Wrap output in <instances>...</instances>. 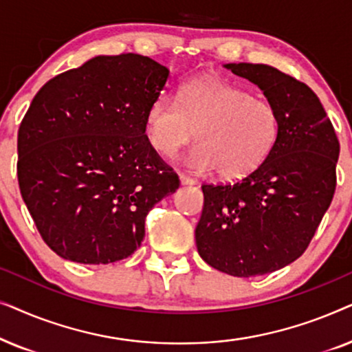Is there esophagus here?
Wrapping results in <instances>:
<instances>
[{
    "label": "esophagus",
    "mask_w": 352,
    "mask_h": 352,
    "mask_svg": "<svg viewBox=\"0 0 352 352\" xmlns=\"http://www.w3.org/2000/svg\"><path fill=\"white\" fill-rule=\"evenodd\" d=\"M179 181H181L182 186H194L195 184V181L192 179V177L182 175V173H179Z\"/></svg>",
    "instance_id": "esophagus-1"
}]
</instances>
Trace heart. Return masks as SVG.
Instances as JSON below:
<instances>
[{
    "mask_svg": "<svg viewBox=\"0 0 352 352\" xmlns=\"http://www.w3.org/2000/svg\"><path fill=\"white\" fill-rule=\"evenodd\" d=\"M144 128L148 146L162 157H173L195 136L199 144L187 155V165L197 173L216 170L229 181L258 170L280 134L278 113L269 100L214 76L182 85L177 100L157 96Z\"/></svg>",
    "mask_w": 352,
    "mask_h": 352,
    "instance_id": "heart-1",
    "label": "heart"
}]
</instances>
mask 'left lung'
Masks as SVG:
<instances>
[{
    "label": "left lung",
    "instance_id": "left-lung-1",
    "mask_svg": "<svg viewBox=\"0 0 352 352\" xmlns=\"http://www.w3.org/2000/svg\"><path fill=\"white\" fill-rule=\"evenodd\" d=\"M258 86L280 122L258 170L234 184H204L195 242L205 263L234 277L263 276L306 252L336 187L340 142L309 86L264 64H226Z\"/></svg>",
    "mask_w": 352,
    "mask_h": 352
}]
</instances>
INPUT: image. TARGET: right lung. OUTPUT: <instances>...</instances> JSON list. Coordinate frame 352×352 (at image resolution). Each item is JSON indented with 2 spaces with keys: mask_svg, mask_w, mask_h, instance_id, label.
Here are the masks:
<instances>
[{
  "mask_svg": "<svg viewBox=\"0 0 352 352\" xmlns=\"http://www.w3.org/2000/svg\"><path fill=\"white\" fill-rule=\"evenodd\" d=\"M168 76L151 57L98 56L33 98L17 136L19 187L60 258L109 264L131 256L148 211L179 187L144 128Z\"/></svg>",
  "mask_w": 352,
  "mask_h": 352,
  "instance_id": "1",
  "label": "right lung"
}]
</instances>
